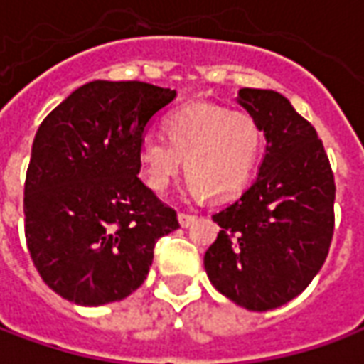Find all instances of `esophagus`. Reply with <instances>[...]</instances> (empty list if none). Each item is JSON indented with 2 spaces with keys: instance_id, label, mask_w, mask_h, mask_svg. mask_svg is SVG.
I'll use <instances>...</instances> for the list:
<instances>
[{
  "instance_id": "1",
  "label": "esophagus",
  "mask_w": 364,
  "mask_h": 364,
  "mask_svg": "<svg viewBox=\"0 0 364 364\" xmlns=\"http://www.w3.org/2000/svg\"><path fill=\"white\" fill-rule=\"evenodd\" d=\"M177 218H179V224H181L183 228H189L191 224L195 222V216H193V214L179 213V214H177Z\"/></svg>"
}]
</instances>
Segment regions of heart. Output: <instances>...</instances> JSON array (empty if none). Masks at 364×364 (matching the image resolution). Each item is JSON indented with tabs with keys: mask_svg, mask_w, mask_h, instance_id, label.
Listing matches in <instances>:
<instances>
[{
	"mask_svg": "<svg viewBox=\"0 0 364 364\" xmlns=\"http://www.w3.org/2000/svg\"><path fill=\"white\" fill-rule=\"evenodd\" d=\"M161 136H144L138 164L148 187L164 193L173 181L181 159L193 197H236L257 169L265 134L259 120L247 111L197 103L171 112Z\"/></svg>",
	"mask_w": 364,
	"mask_h": 364,
	"instance_id": "b5f03b06",
	"label": "heart"
}]
</instances>
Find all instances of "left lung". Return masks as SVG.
Returning a JSON list of instances; mask_svg holds the SVG:
<instances>
[{
	"instance_id": "1",
	"label": "left lung",
	"mask_w": 364,
	"mask_h": 364,
	"mask_svg": "<svg viewBox=\"0 0 364 364\" xmlns=\"http://www.w3.org/2000/svg\"><path fill=\"white\" fill-rule=\"evenodd\" d=\"M237 103L259 120L267 146L252 187L213 216L220 232L205 269L220 294L265 312L296 298L328 257L336 183L316 128L287 97L244 87Z\"/></svg>"
}]
</instances>
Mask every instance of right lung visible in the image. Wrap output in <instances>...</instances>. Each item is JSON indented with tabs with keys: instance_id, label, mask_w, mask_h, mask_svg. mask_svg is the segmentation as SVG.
<instances>
[{
	"instance_id": "1",
	"label": "right lung",
	"mask_w": 364,
	"mask_h": 364,
	"mask_svg": "<svg viewBox=\"0 0 364 364\" xmlns=\"http://www.w3.org/2000/svg\"><path fill=\"white\" fill-rule=\"evenodd\" d=\"M173 90L144 82H90L38 127L25 181V237L56 294L101 306L148 277L154 245L177 214L140 179L138 146Z\"/></svg>"
}]
</instances>
